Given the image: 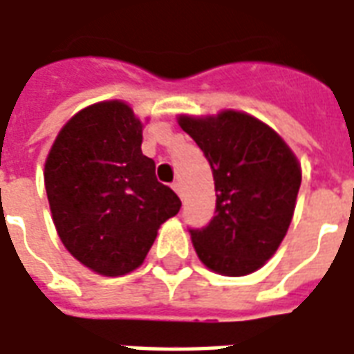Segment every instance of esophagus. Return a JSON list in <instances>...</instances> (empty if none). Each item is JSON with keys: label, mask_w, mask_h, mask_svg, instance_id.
I'll return each mask as SVG.
<instances>
[{"label": "esophagus", "mask_w": 354, "mask_h": 354, "mask_svg": "<svg viewBox=\"0 0 354 354\" xmlns=\"http://www.w3.org/2000/svg\"><path fill=\"white\" fill-rule=\"evenodd\" d=\"M172 189H174V192H176L180 197H182V184H180V182H174V184H172Z\"/></svg>", "instance_id": "obj_1"}]
</instances>
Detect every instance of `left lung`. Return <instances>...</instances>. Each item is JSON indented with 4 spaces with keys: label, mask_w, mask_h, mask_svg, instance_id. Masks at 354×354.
Masks as SVG:
<instances>
[{
    "label": "left lung",
    "mask_w": 354,
    "mask_h": 354,
    "mask_svg": "<svg viewBox=\"0 0 354 354\" xmlns=\"http://www.w3.org/2000/svg\"><path fill=\"white\" fill-rule=\"evenodd\" d=\"M201 147L214 178L216 211L209 226L189 230L195 253L222 276H247L278 251L295 211L301 165L263 120L241 111L178 117Z\"/></svg>",
    "instance_id": "left-lung-1"
}]
</instances>
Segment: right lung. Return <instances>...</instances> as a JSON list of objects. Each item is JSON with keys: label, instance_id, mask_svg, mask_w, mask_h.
I'll return each instance as SVG.
<instances>
[{"label": "right lung", "instance_id": "1", "mask_svg": "<svg viewBox=\"0 0 354 354\" xmlns=\"http://www.w3.org/2000/svg\"><path fill=\"white\" fill-rule=\"evenodd\" d=\"M143 124L124 101L82 109L57 134L44 169L57 234L76 261L124 276L147 257L182 201L142 153Z\"/></svg>", "mask_w": 354, "mask_h": 354}]
</instances>
